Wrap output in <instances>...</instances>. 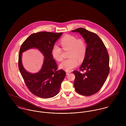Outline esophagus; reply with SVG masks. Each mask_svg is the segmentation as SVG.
Wrapping results in <instances>:
<instances>
[{
  "mask_svg": "<svg viewBox=\"0 0 126 126\" xmlns=\"http://www.w3.org/2000/svg\"><path fill=\"white\" fill-rule=\"evenodd\" d=\"M71 73V71H66V75H68L69 73Z\"/></svg>",
  "mask_w": 126,
  "mask_h": 126,
  "instance_id": "obj_1",
  "label": "esophagus"
}]
</instances>
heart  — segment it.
<instances>
[{
  "mask_svg": "<svg viewBox=\"0 0 126 126\" xmlns=\"http://www.w3.org/2000/svg\"><path fill=\"white\" fill-rule=\"evenodd\" d=\"M60 42L63 50H69L68 57L69 58L63 61L60 67L66 71H70L79 65V60L82 62L84 59L87 50L86 44L83 39L71 35L64 36ZM51 55L57 61L61 62L63 59L62 50L56 45L52 47Z\"/></svg>",
  "mask_w": 126,
  "mask_h": 126,
  "instance_id": "1",
  "label": "heart"
}]
</instances>
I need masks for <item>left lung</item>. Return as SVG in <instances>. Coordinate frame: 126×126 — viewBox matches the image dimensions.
<instances>
[{"mask_svg":"<svg viewBox=\"0 0 126 126\" xmlns=\"http://www.w3.org/2000/svg\"><path fill=\"white\" fill-rule=\"evenodd\" d=\"M79 32L87 44L86 56L79 67L81 71H74V87L83 95L89 96L98 92L105 82L110 71L109 56L101 39L96 34L80 28L72 31Z\"/></svg>","mask_w":126,"mask_h":126,"instance_id":"8db88e82","label":"left lung"}]
</instances>
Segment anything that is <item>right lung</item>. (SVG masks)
<instances>
[{
	"label": "right lung",
	"instance_id": "1",
	"mask_svg": "<svg viewBox=\"0 0 126 126\" xmlns=\"http://www.w3.org/2000/svg\"><path fill=\"white\" fill-rule=\"evenodd\" d=\"M63 33L39 32L31 34L21 46L18 56V67L25 84L33 94L48 98L57 94L66 73L57 70V65L51 55V49ZM38 49L44 56L42 68L36 73L27 72L21 63L22 53L31 48Z\"/></svg>",
	"mask_w": 126,
	"mask_h": 126
}]
</instances>
